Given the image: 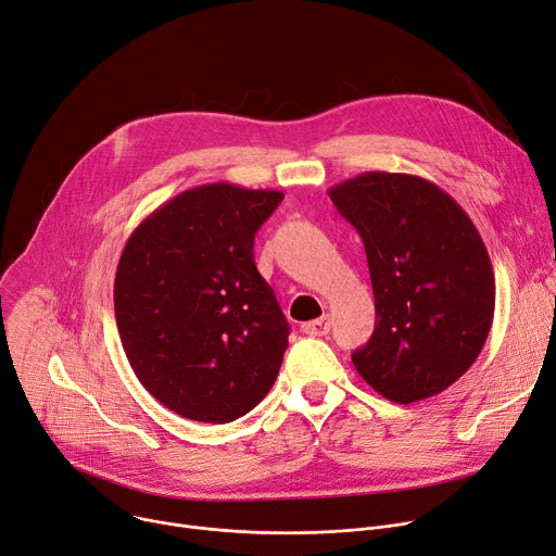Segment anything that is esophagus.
Returning a JSON list of instances; mask_svg holds the SVG:
<instances>
[{"label":"esophagus","instance_id":"34e87169","mask_svg":"<svg viewBox=\"0 0 556 556\" xmlns=\"http://www.w3.org/2000/svg\"><path fill=\"white\" fill-rule=\"evenodd\" d=\"M331 329V318L329 316H323L318 320H312V323H303L301 325V331L307 333V336H327Z\"/></svg>","mask_w":556,"mask_h":556}]
</instances>
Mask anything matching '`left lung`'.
Instances as JSON below:
<instances>
[{"label": "left lung", "instance_id": "1", "mask_svg": "<svg viewBox=\"0 0 556 556\" xmlns=\"http://www.w3.org/2000/svg\"><path fill=\"white\" fill-rule=\"evenodd\" d=\"M340 216L363 238L376 329L352 354L388 401L445 392L479 358L494 318L488 249L460 204L434 182L367 170L331 187Z\"/></svg>", "mask_w": 556, "mask_h": 556}]
</instances>
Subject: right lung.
Here are the masks:
<instances>
[{"label":"right lung","mask_w":556,"mask_h":556,"mask_svg":"<svg viewBox=\"0 0 556 556\" xmlns=\"http://www.w3.org/2000/svg\"><path fill=\"white\" fill-rule=\"evenodd\" d=\"M285 193L213 182L170 198L119 255L113 303L144 390L200 422H231L271 390L289 325L253 263Z\"/></svg>","instance_id":"obj_1"}]
</instances>
